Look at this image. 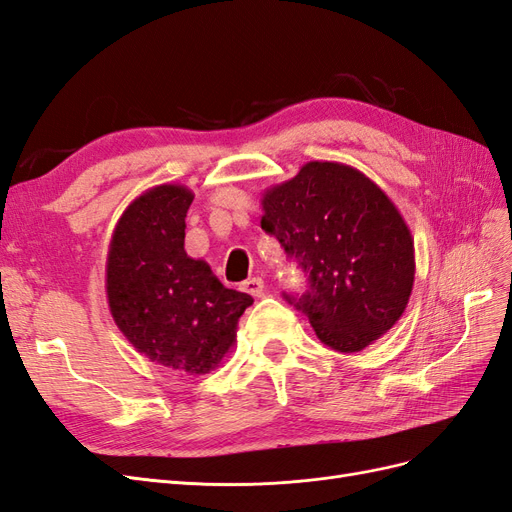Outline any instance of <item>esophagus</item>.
Wrapping results in <instances>:
<instances>
[{"mask_svg": "<svg viewBox=\"0 0 512 512\" xmlns=\"http://www.w3.org/2000/svg\"><path fill=\"white\" fill-rule=\"evenodd\" d=\"M241 288L247 294H252V297H262V294H265V282H262V277H250V280H245L241 284Z\"/></svg>", "mask_w": 512, "mask_h": 512, "instance_id": "esophagus-1", "label": "esophagus"}]
</instances>
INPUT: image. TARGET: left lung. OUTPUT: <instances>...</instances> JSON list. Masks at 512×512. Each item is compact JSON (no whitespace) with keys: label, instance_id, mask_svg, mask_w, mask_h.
Listing matches in <instances>:
<instances>
[{"label":"left lung","instance_id":"obj_1","mask_svg":"<svg viewBox=\"0 0 512 512\" xmlns=\"http://www.w3.org/2000/svg\"><path fill=\"white\" fill-rule=\"evenodd\" d=\"M260 226L309 277L301 299L322 344L359 352L406 312L414 284V239L386 192L361 170L307 162L260 198Z\"/></svg>","mask_w":512,"mask_h":512}]
</instances>
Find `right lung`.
<instances>
[{"instance_id": "add662e5", "label": "right lung", "mask_w": 512, "mask_h": 512, "mask_svg": "<svg viewBox=\"0 0 512 512\" xmlns=\"http://www.w3.org/2000/svg\"><path fill=\"white\" fill-rule=\"evenodd\" d=\"M192 190L156 185L136 196L113 230L106 256V299L128 342L149 361L209 374L237 344L250 294L226 288L205 260L185 252Z\"/></svg>"}]
</instances>
